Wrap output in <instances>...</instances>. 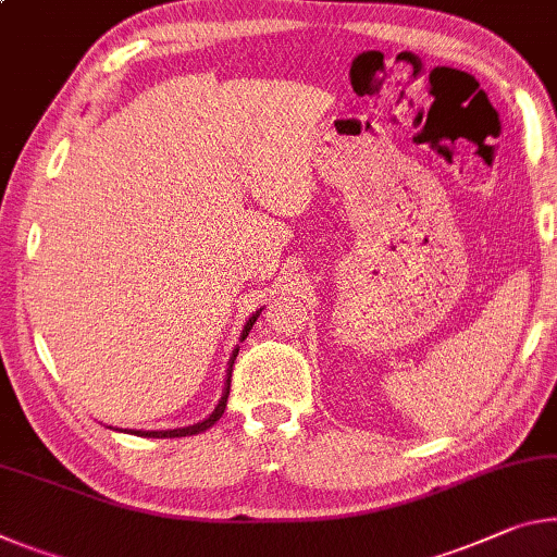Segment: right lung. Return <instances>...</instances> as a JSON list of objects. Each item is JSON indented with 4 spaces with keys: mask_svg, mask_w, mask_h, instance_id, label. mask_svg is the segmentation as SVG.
<instances>
[{
    "mask_svg": "<svg viewBox=\"0 0 557 557\" xmlns=\"http://www.w3.org/2000/svg\"><path fill=\"white\" fill-rule=\"evenodd\" d=\"M260 312H262V310L255 312V314L250 317V320L245 322L243 332H240V342L247 337V334H250L252 324L258 322ZM235 357H237V349L233 351V357H231V367H227V379H225V389H223V396H220L218 406H215L213 413H210L208 419H202V421H198V423H193V426H183V429H168V431H131V434H138V436H151V438H181V436H196V434H202V431L213 426V423H215L220 417H223V411H225V404H227V396H231V376H233V364H235Z\"/></svg>",
    "mask_w": 557,
    "mask_h": 557,
    "instance_id": "right-lung-1",
    "label": "right lung"
}]
</instances>
